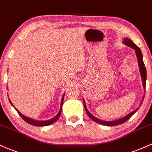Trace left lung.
Segmentation results:
<instances>
[{"mask_svg":"<svg viewBox=\"0 0 152 152\" xmlns=\"http://www.w3.org/2000/svg\"><path fill=\"white\" fill-rule=\"evenodd\" d=\"M125 44L126 45L131 47V48H132L133 49L135 50V51H136V56H137V58H138V66H139V69H140V73H141V78H142V82H143V86H144V89H146V67H145V65L144 63V61H143V56H142V53H141V50H140V48H138V47L136 45H135L134 43L130 39H128V38H125L124 40ZM143 98V99H144ZM143 102V100H142ZM84 108H85V110H86V114L89 115V117L90 118H91V120H93V121H95L96 123H99V124H101V125H104V126H118V125H121L122 124V123H125L126 121H127L128 119H129L130 118H131V116L133 115V114H134L135 113H136V111L138 110V108H137L136 110H135L134 111L131 112V113H129V114L128 115H126V117H124V118H121V119L119 120H117V121H101V120L98 119V118H95L94 116H93L91 114V113H89V111H88V110L86 109V104H85V102L84 101Z\"/></svg>","mask_w":152,"mask_h":152,"instance_id":"left-lung-1","label":"left lung"}]
</instances>
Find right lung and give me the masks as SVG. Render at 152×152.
<instances>
[{"mask_svg": "<svg viewBox=\"0 0 152 152\" xmlns=\"http://www.w3.org/2000/svg\"><path fill=\"white\" fill-rule=\"evenodd\" d=\"M63 99H64V95H63V96L62 100H61V109H60L59 113H58L57 115L55 117V118H53V119H50V120H49V121H34V120L31 119V118H27V117L24 116V115H22L21 113H20V112L18 111L16 109V108H15V107H14V108H15V109H16V110L17 111V113H19V115L21 117V118H23V119H24V121H26V123H29V124H31V125H32V126H48V125L53 124V123L56 122V121H58V118H60V115H61V111H62V105H63ZM9 102H10V103H11V104L13 105V104H12V103H11V100H9ZM13 106H14V105H13Z\"/></svg>", "mask_w": 152, "mask_h": 152, "instance_id": "add662e5", "label": "right lung"}]
</instances>
